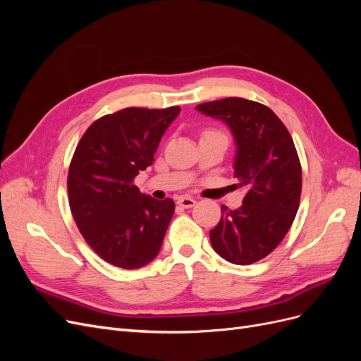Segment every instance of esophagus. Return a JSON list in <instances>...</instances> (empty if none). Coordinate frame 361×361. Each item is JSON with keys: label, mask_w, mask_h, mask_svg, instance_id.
Instances as JSON below:
<instances>
[{"label": "esophagus", "mask_w": 361, "mask_h": 361, "mask_svg": "<svg viewBox=\"0 0 361 361\" xmlns=\"http://www.w3.org/2000/svg\"><path fill=\"white\" fill-rule=\"evenodd\" d=\"M178 204L182 207H192L195 204V200L192 197H180L178 200Z\"/></svg>", "instance_id": "1"}]
</instances>
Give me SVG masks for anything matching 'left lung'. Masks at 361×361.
Segmentation results:
<instances>
[{"instance_id": "1", "label": "left lung", "mask_w": 361, "mask_h": 361, "mask_svg": "<svg viewBox=\"0 0 361 361\" xmlns=\"http://www.w3.org/2000/svg\"><path fill=\"white\" fill-rule=\"evenodd\" d=\"M195 110L231 129L235 178L247 188L241 207L221 206L211 244L231 264H255L281 243L298 211L301 164L293 140L274 111L243 97L200 104Z\"/></svg>"}]
</instances>
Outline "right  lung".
Masks as SVG:
<instances>
[{"mask_svg":"<svg viewBox=\"0 0 361 361\" xmlns=\"http://www.w3.org/2000/svg\"><path fill=\"white\" fill-rule=\"evenodd\" d=\"M179 113V106L125 108L97 118L75 149L68 174L71 211L87 244L108 264L137 269L159 253L174 202L140 192L134 178L152 166Z\"/></svg>","mask_w":361,"mask_h":361,"instance_id":"obj_1","label":"right lung"}]
</instances>
